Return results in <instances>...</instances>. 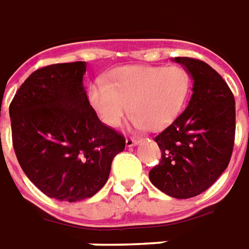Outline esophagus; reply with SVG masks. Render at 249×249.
Returning a JSON list of instances; mask_svg holds the SVG:
<instances>
[{
    "mask_svg": "<svg viewBox=\"0 0 249 249\" xmlns=\"http://www.w3.org/2000/svg\"><path fill=\"white\" fill-rule=\"evenodd\" d=\"M139 141L138 139L133 138V137H128L127 139H126V146H128V147H131V146H134V144L138 143Z\"/></svg>",
    "mask_w": 249,
    "mask_h": 249,
    "instance_id": "esophagus-1",
    "label": "esophagus"
}]
</instances>
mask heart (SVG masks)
I'll use <instances>...</instances> for the list:
<instances>
[{
  "mask_svg": "<svg viewBox=\"0 0 249 249\" xmlns=\"http://www.w3.org/2000/svg\"><path fill=\"white\" fill-rule=\"evenodd\" d=\"M189 89V72L181 65H130L116 70L111 83L98 79L88 102L106 126H119L131 110L134 127L156 130L181 112Z\"/></svg>",
  "mask_w": 249,
  "mask_h": 249,
  "instance_id": "b5f03b06",
  "label": "heart"
}]
</instances>
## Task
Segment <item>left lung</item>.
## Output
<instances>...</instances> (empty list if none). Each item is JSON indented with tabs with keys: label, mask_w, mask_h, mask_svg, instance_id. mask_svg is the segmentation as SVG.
I'll use <instances>...</instances> for the list:
<instances>
[{
	"label": "left lung",
	"mask_w": 249,
	"mask_h": 249,
	"mask_svg": "<svg viewBox=\"0 0 249 249\" xmlns=\"http://www.w3.org/2000/svg\"><path fill=\"white\" fill-rule=\"evenodd\" d=\"M193 79L188 107L156 137L161 161L149 172L151 184L174 198H190L211 188L233 151V93L211 65L176 57Z\"/></svg>",
	"instance_id": "8db88e82"
}]
</instances>
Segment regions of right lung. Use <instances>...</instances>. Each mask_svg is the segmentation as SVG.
Listing matches in <instances>:
<instances>
[{
	"instance_id": "1",
	"label": "right lung",
	"mask_w": 249,
	"mask_h": 249,
	"mask_svg": "<svg viewBox=\"0 0 249 249\" xmlns=\"http://www.w3.org/2000/svg\"><path fill=\"white\" fill-rule=\"evenodd\" d=\"M86 61L38 68L9 107L12 141L21 169L51 198L82 201L108 179L126 139L99 121L83 86Z\"/></svg>"
}]
</instances>
